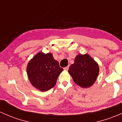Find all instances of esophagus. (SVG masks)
Here are the masks:
<instances>
[{
  "label": "esophagus",
  "mask_w": 122,
  "mask_h": 122,
  "mask_svg": "<svg viewBox=\"0 0 122 122\" xmlns=\"http://www.w3.org/2000/svg\"><path fill=\"white\" fill-rule=\"evenodd\" d=\"M68 68H69V66H68V67H65L64 68V70H66V71H68Z\"/></svg>",
  "instance_id": "obj_1"
}]
</instances>
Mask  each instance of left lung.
I'll list each match as a JSON object with an SVG mask.
<instances>
[{"label": "left lung", "mask_w": 122, "mask_h": 122, "mask_svg": "<svg viewBox=\"0 0 122 122\" xmlns=\"http://www.w3.org/2000/svg\"><path fill=\"white\" fill-rule=\"evenodd\" d=\"M68 72L76 84L82 88H88L96 81L99 67L97 62L88 54H78L74 64L69 67Z\"/></svg>", "instance_id": "obj_1"}]
</instances>
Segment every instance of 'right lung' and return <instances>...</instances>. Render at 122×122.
I'll list each match as a JSON object with an SVG mask.
<instances>
[{
	"label": "right lung",
	"mask_w": 122,
	"mask_h": 122,
	"mask_svg": "<svg viewBox=\"0 0 122 122\" xmlns=\"http://www.w3.org/2000/svg\"><path fill=\"white\" fill-rule=\"evenodd\" d=\"M63 69L51 53L38 52L28 62L27 75L33 87L41 92H46L54 87Z\"/></svg>",
	"instance_id": "1"
}]
</instances>
